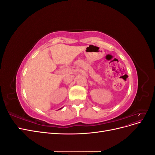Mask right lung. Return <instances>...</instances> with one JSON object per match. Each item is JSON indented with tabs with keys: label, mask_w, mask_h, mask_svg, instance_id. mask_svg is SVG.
I'll return each mask as SVG.
<instances>
[{
	"label": "right lung",
	"mask_w": 155,
	"mask_h": 155,
	"mask_svg": "<svg viewBox=\"0 0 155 155\" xmlns=\"http://www.w3.org/2000/svg\"><path fill=\"white\" fill-rule=\"evenodd\" d=\"M61 109H62V108H61Z\"/></svg>",
	"instance_id": "right-lung-1"
}]
</instances>
